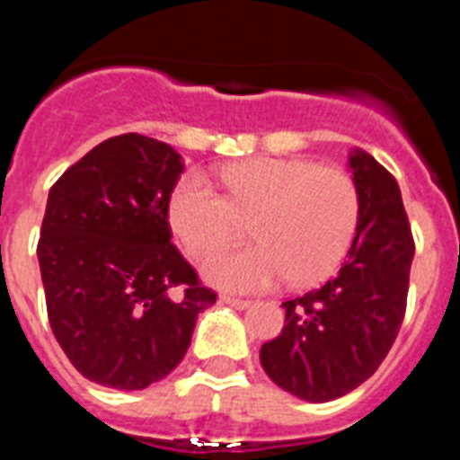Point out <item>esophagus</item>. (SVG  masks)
Wrapping results in <instances>:
<instances>
[{
	"mask_svg": "<svg viewBox=\"0 0 460 460\" xmlns=\"http://www.w3.org/2000/svg\"><path fill=\"white\" fill-rule=\"evenodd\" d=\"M221 302L230 304V306H234V308H249L251 306L249 299H239V296H233V295H221Z\"/></svg>",
	"mask_w": 460,
	"mask_h": 460,
	"instance_id": "obj_1",
	"label": "esophagus"
}]
</instances>
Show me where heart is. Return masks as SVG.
Listing matches in <instances>:
<instances>
[{
	"label": "heart",
	"instance_id": "obj_1",
	"mask_svg": "<svg viewBox=\"0 0 460 460\" xmlns=\"http://www.w3.org/2000/svg\"><path fill=\"white\" fill-rule=\"evenodd\" d=\"M226 195L202 174L172 189L168 221L190 255L230 242L251 221L258 242L226 246L205 260L214 286L253 292L290 279L320 280L350 249L359 226V190L345 170L299 158H251L218 172Z\"/></svg>",
	"mask_w": 460,
	"mask_h": 460
}]
</instances>
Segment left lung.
<instances>
[{"mask_svg":"<svg viewBox=\"0 0 460 460\" xmlns=\"http://www.w3.org/2000/svg\"><path fill=\"white\" fill-rule=\"evenodd\" d=\"M359 226L339 274L283 302L286 324L260 348V364L292 396L324 403L377 371L408 302L414 242L396 180L371 154L352 149Z\"/></svg>","mask_w":460,"mask_h":460,"instance_id":"left-lung-1","label":"left lung"}]
</instances>
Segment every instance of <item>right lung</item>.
Segmentation results:
<instances>
[{
  "instance_id": "right-lung-1",
  "label": "right lung",
  "mask_w": 460,
  "mask_h": 460,
  "mask_svg": "<svg viewBox=\"0 0 460 460\" xmlns=\"http://www.w3.org/2000/svg\"><path fill=\"white\" fill-rule=\"evenodd\" d=\"M184 164L140 133L103 140L55 181L40 226L48 320L87 380L149 387L184 359L217 302L170 243L168 202Z\"/></svg>"
}]
</instances>
